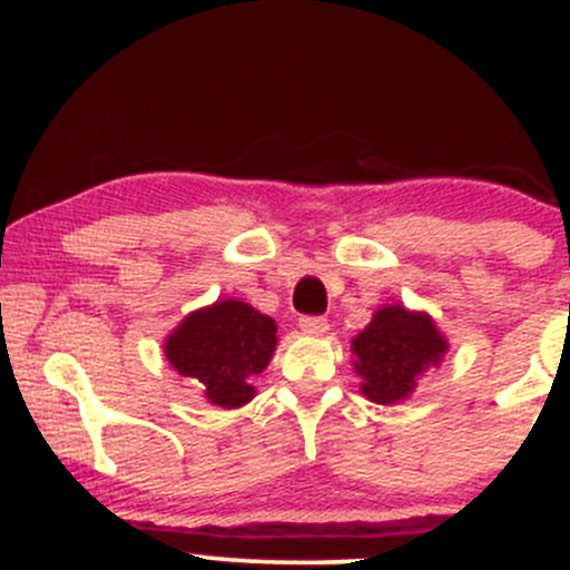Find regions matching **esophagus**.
<instances>
[{
  "label": "esophagus",
  "mask_w": 570,
  "mask_h": 570,
  "mask_svg": "<svg viewBox=\"0 0 570 570\" xmlns=\"http://www.w3.org/2000/svg\"><path fill=\"white\" fill-rule=\"evenodd\" d=\"M299 330H303L305 335H324V332L330 330V324H326L324 316H303L299 318Z\"/></svg>",
  "instance_id": "1"
}]
</instances>
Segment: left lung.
<instances>
[{
  "instance_id": "8db88e82",
  "label": "left lung",
  "mask_w": 570,
  "mask_h": 570,
  "mask_svg": "<svg viewBox=\"0 0 570 570\" xmlns=\"http://www.w3.org/2000/svg\"><path fill=\"white\" fill-rule=\"evenodd\" d=\"M448 351L426 313L404 307H381L367 330L353 340L356 372L364 377L362 391L372 402H399L415 389V377Z\"/></svg>"
}]
</instances>
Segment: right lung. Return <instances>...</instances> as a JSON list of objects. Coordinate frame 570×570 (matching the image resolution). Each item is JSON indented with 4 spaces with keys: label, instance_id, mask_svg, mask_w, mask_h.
Here are the masks:
<instances>
[{
    "label": "right lung",
    "instance_id": "add662e5",
    "mask_svg": "<svg viewBox=\"0 0 570 570\" xmlns=\"http://www.w3.org/2000/svg\"><path fill=\"white\" fill-rule=\"evenodd\" d=\"M273 351V318L238 299L193 313L166 343L174 370L198 381L206 399L219 407H240L254 396L248 377L267 367Z\"/></svg>",
    "mask_w": 570,
    "mask_h": 570
}]
</instances>
